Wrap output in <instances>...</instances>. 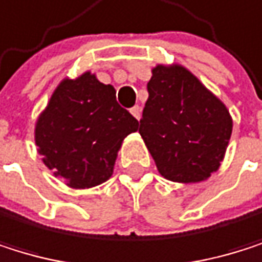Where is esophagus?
<instances>
[{
    "label": "esophagus",
    "instance_id": "obj_1",
    "mask_svg": "<svg viewBox=\"0 0 262 262\" xmlns=\"http://www.w3.org/2000/svg\"><path fill=\"white\" fill-rule=\"evenodd\" d=\"M130 113L134 115V118L140 119V118H141V107H140V105H135V107H132V108H130Z\"/></svg>",
    "mask_w": 262,
    "mask_h": 262
}]
</instances>
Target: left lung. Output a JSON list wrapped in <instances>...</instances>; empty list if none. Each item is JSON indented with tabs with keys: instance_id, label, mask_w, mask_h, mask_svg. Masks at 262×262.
Masks as SVG:
<instances>
[{
	"instance_id": "obj_1",
	"label": "left lung",
	"mask_w": 262,
	"mask_h": 262,
	"mask_svg": "<svg viewBox=\"0 0 262 262\" xmlns=\"http://www.w3.org/2000/svg\"><path fill=\"white\" fill-rule=\"evenodd\" d=\"M147 91L140 135L158 172L179 183L211 177L233 130L227 105L179 63L154 67Z\"/></svg>"
}]
</instances>
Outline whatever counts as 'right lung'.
<instances>
[{"mask_svg":"<svg viewBox=\"0 0 262 262\" xmlns=\"http://www.w3.org/2000/svg\"><path fill=\"white\" fill-rule=\"evenodd\" d=\"M138 121L116 102L112 85L85 71L65 77L38 115L34 140L54 177L73 189H88L113 176L115 161Z\"/></svg>","mask_w":262,"mask_h":262,"instance_id":"obj_1","label":"right lung"}]
</instances>
